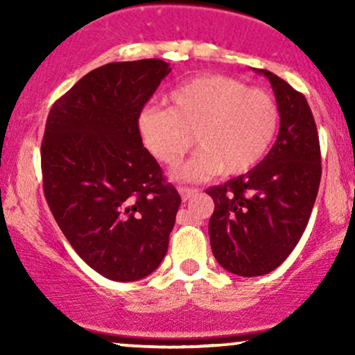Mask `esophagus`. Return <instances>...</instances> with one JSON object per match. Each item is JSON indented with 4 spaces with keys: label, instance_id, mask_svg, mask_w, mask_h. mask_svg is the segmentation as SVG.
<instances>
[{
    "label": "esophagus",
    "instance_id": "esophagus-1",
    "mask_svg": "<svg viewBox=\"0 0 355 355\" xmlns=\"http://www.w3.org/2000/svg\"><path fill=\"white\" fill-rule=\"evenodd\" d=\"M178 191H180V195H182V200L187 202V200H190V198L193 197L198 190L190 189V187H178Z\"/></svg>",
    "mask_w": 355,
    "mask_h": 355
}]
</instances>
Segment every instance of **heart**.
Listing matches in <instances>:
<instances>
[{
  "mask_svg": "<svg viewBox=\"0 0 355 355\" xmlns=\"http://www.w3.org/2000/svg\"><path fill=\"white\" fill-rule=\"evenodd\" d=\"M168 100L170 108H145L138 130L150 153L168 166L180 164L197 137L202 152L182 170L183 178L202 180L222 170L245 173L275 140L279 105L263 88L227 75H203L175 88Z\"/></svg>",
  "mask_w": 355,
  "mask_h": 355,
  "instance_id": "obj_1",
  "label": "heart"
}]
</instances>
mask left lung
<instances>
[{"label":"left lung","instance_id":"left-lung-1","mask_svg":"<svg viewBox=\"0 0 355 355\" xmlns=\"http://www.w3.org/2000/svg\"><path fill=\"white\" fill-rule=\"evenodd\" d=\"M280 112L274 146L255 168L205 190L215 210L209 222L217 262L240 277L266 275L302 237L320 185V144L302 93L268 70Z\"/></svg>","mask_w":355,"mask_h":355}]
</instances>
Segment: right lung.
<instances>
[{"label":"right lung","mask_w":355,"mask_h":355,"mask_svg":"<svg viewBox=\"0 0 355 355\" xmlns=\"http://www.w3.org/2000/svg\"><path fill=\"white\" fill-rule=\"evenodd\" d=\"M170 71L158 58L103 64L53 103L44 126L48 207L76 254L116 282L160 266L182 203L138 130Z\"/></svg>","instance_id":"add662e5"}]
</instances>
